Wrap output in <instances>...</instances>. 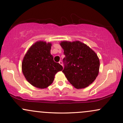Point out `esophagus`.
<instances>
[{
	"mask_svg": "<svg viewBox=\"0 0 123 123\" xmlns=\"http://www.w3.org/2000/svg\"><path fill=\"white\" fill-rule=\"evenodd\" d=\"M59 63L60 64V65H62V66H63V63H62V62L61 61H60V62H59Z\"/></svg>",
	"mask_w": 123,
	"mask_h": 123,
	"instance_id": "1",
	"label": "esophagus"
}]
</instances>
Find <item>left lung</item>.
<instances>
[{
	"mask_svg": "<svg viewBox=\"0 0 123 123\" xmlns=\"http://www.w3.org/2000/svg\"><path fill=\"white\" fill-rule=\"evenodd\" d=\"M60 45L65 55L62 72L72 86L84 89L95 81L100 68L98 55L86 44L80 41H62Z\"/></svg>",
	"mask_w": 123,
	"mask_h": 123,
	"instance_id": "1",
	"label": "left lung"
}]
</instances>
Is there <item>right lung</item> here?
Wrapping results in <instances>:
<instances>
[{"mask_svg":"<svg viewBox=\"0 0 123 123\" xmlns=\"http://www.w3.org/2000/svg\"><path fill=\"white\" fill-rule=\"evenodd\" d=\"M52 44L39 41L32 45L24 57L22 72L28 82L38 89H44L52 84L55 76L63 69L53 61L51 54Z\"/></svg>","mask_w":123,"mask_h":123,"instance_id":"right-lung-1","label":"right lung"}]
</instances>
